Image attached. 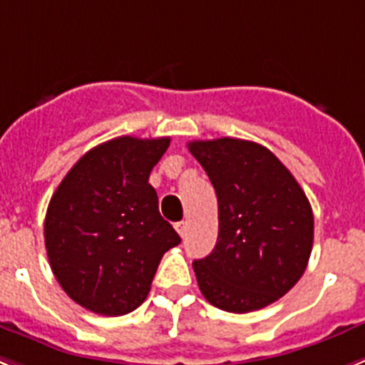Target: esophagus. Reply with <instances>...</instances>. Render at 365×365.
Instances as JSON below:
<instances>
[{"instance_id": "obj_1", "label": "esophagus", "mask_w": 365, "mask_h": 365, "mask_svg": "<svg viewBox=\"0 0 365 365\" xmlns=\"http://www.w3.org/2000/svg\"><path fill=\"white\" fill-rule=\"evenodd\" d=\"M176 231H178V235L180 237H185V233H187V222H178V224H176Z\"/></svg>"}]
</instances>
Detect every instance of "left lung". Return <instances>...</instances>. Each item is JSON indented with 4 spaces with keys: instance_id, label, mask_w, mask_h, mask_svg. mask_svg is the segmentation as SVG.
<instances>
[{
    "instance_id": "left-lung-1",
    "label": "left lung",
    "mask_w": 365,
    "mask_h": 365,
    "mask_svg": "<svg viewBox=\"0 0 365 365\" xmlns=\"http://www.w3.org/2000/svg\"><path fill=\"white\" fill-rule=\"evenodd\" d=\"M218 200V239L192 262L213 307L244 314L268 307L299 281L309 264L314 217L290 170L266 147L246 139L191 141Z\"/></svg>"
}]
</instances>
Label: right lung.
Instances as JSON below:
<instances>
[{
  "instance_id": "add662e5",
  "label": "right lung",
  "mask_w": 365,
  "mask_h": 365,
  "mask_svg": "<svg viewBox=\"0 0 365 365\" xmlns=\"http://www.w3.org/2000/svg\"><path fill=\"white\" fill-rule=\"evenodd\" d=\"M169 143L110 139L73 165L51 196L43 224L51 270L64 292L95 314L138 309L163 253L182 240L160 215L148 183Z\"/></svg>"
}]
</instances>
